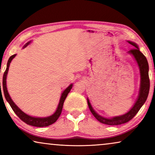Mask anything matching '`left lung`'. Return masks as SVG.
Returning <instances> with one entry per match:
<instances>
[{"instance_id":"1","label":"left lung","mask_w":155,"mask_h":155,"mask_svg":"<svg viewBox=\"0 0 155 155\" xmlns=\"http://www.w3.org/2000/svg\"><path fill=\"white\" fill-rule=\"evenodd\" d=\"M128 42L131 45L134 46L133 49H130L128 52V54L132 55L136 61L140 68V87L139 95L137 97L135 104L131 108L130 111L127 112L124 115L114 116L111 118H107L99 115L96 111L93 109V108L90 104V101L87 99V103L90 111L92 112L93 116L101 122V124L109 125V126H117L123 124H126L134 116L136 115L140 108L145 104V101L147 100L148 94L150 91V79H149V65L146 57L142 54L140 51L138 46L134 42L128 41Z\"/></svg>"}]
</instances>
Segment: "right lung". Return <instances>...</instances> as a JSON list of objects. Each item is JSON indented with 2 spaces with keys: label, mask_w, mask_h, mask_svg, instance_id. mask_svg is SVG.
<instances>
[{
  "label": "right lung",
  "mask_w": 155,
  "mask_h": 155,
  "mask_svg": "<svg viewBox=\"0 0 155 155\" xmlns=\"http://www.w3.org/2000/svg\"><path fill=\"white\" fill-rule=\"evenodd\" d=\"M30 42L31 41L27 42V43L24 46V48L26 47L27 45H29V44L30 43ZM15 56H16V54L12 55V56H10V58L8 59V63H7V68H6L5 73H4V74H3V92H4V95H5V99L7 100L8 102L9 103V104L10 105V107H11L12 109L13 110L16 115L18 116V117L22 120V121L26 123L27 124L30 125V126H36V127H45V126H50V125L54 124V123L56 122L57 120H58V117L61 115V111H62V109H63V103H64L65 98L67 97V95L68 94L70 91H71L72 87H73V84H70V85L68 87L65 89L64 91H63L62 94H61V97L60 99V101H59L58 106V107H57L56 111H55V113L53 114V115L48 116V117H44V118L33 117V116L27 115V114L24 113L22 110L19 109V107H18V106H17L14 103V101L12 100L11 97H10L9 94H8V90H7V86H6V78H7V74L8 72V69H9L10 63H11L12 60L14 58V57ZM1 93L2 95L1 88Z\"/></svg>",
  "instance_id": "1"
}]
</instances>
